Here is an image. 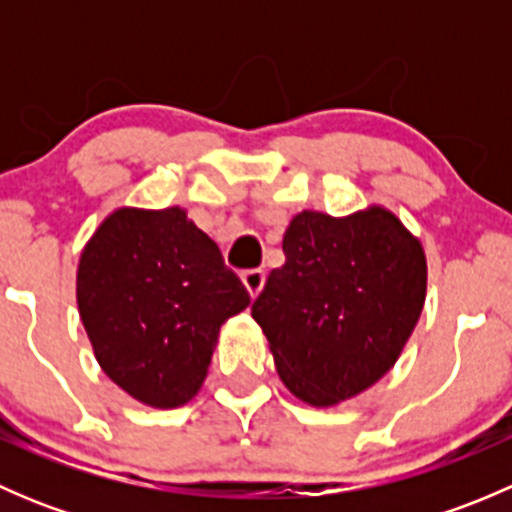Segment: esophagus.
<instances>
[{
    "mask_svg": "<svg viewBox=\"0 0 512 512\" xmlns=\"http://www.w3.org/2000/svg\"><path fill=\"white\" fill-rule=\"evenodd\" d=\"M242 285H245L247 292H250V297H257V294L262 292V287H265V272L262 270L242 272Z\"/></svg>",
    "mask_w": 512,
    "mask_h": 512,
    "instance_id": "34e87169",
    "label": "esophagus"
}]
</instances>
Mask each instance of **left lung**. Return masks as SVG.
I'll return each mask as SVG.
<instances>
[{
	"label": "left lung",
	"instance_id": "1",
	"mask_svg": "<svg viewBox=\"0 0 512 512\" xmlns=\"http://www.w3.org/2000/svg\"><path fill=\"white\" fill-rule=\"evenodd\" d=\"M282 250L285 265L252 304L277 374L312 406L352 399L396 364L421 317V242L371 205L347 218L302 210Z\"/></svg>",
	"mask_w": 512,
	"mask_h": 512
}]
</instances>
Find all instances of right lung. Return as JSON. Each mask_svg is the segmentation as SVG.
Wrapping results in <instances>:
<instances>
[{
	"instance_id": "1",
	"label": "right lung",
	"mask_w": 512,
	"mask_h": 512,
	"mask_svg": "<svg viewBox=\"0 0 512 512\" xmlns=\"http://www.w3.org/2000/svg\"><path fill=\"white\" fill-rule=\"evenodd\" d=\"M76 302L108 379L175 409L198 394L220 327L250 294L183 208H118L81 252Z\"/></svg>"
}]
</instances>
